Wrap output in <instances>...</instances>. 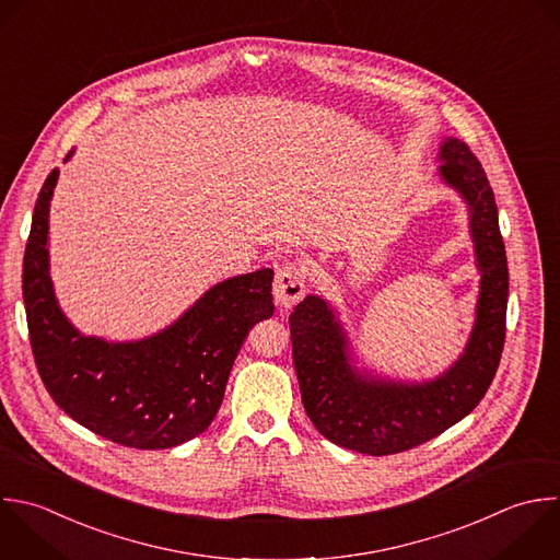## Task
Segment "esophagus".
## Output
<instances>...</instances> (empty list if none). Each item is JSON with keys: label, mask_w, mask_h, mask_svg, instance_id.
<instances>
[{"label": "esophagus", "mask_w": 560, "mask_h": 560, "mask_svg": "<svg viewBox=\"0 0 560 560\" xmlns=\"http://www.w3.org/2000/svg\"><path fill=\"white\" fill-rule=\"evenodd\" d=\"M306 293V273L298 265H284L276 271L273 298L282 308H291Z\"/></svg>", "instance_id": "34e87169"}]
</instances>
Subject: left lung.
Returning <instances> with one entry per match:
<instances>
[{
    "instance_id": "left-lung-1",
    "label": "left lung",
    "mask_w": 560,
    "mask_h": 560,
    "mask_svg": "<svg viewBox=\"0 0 560 560\" xmlns=\"http://www.w3.org/2000/svg\"><path fill=\"white\" fill-rule=\"evenodd\" d=\"M438 173L468 206L481 273L475 326L457 361L440 376L402 383L352 365L348 337L332 306L306 295L289 315L293 363L306 416L330 442L368 455L413 448L468 416L490 387L505 339L508 262L488 177L457 140L440 147Z\"/></svg>"
}]
</instances>
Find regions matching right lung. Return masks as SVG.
Masks as SVG:
<instances>
[{"label": "right lung", "instance_id": "obj_1", "mask_svg": "<svg viewBox=\"0 0 560 560\" xmlns=\"http://www.w3.org/2000/svg\"><path fill=\"white\" fill-rule=\"evenodd\" d=\"M57 179L59 168L42 186L24 254L28 332L46 389L70 418L116 444L155 451L192 440L214 420L249 328L273 315V269L214 284L177 322L140 341L88 337L63 315L50 278Z\"/></svg>", "mask_w": 560, "mask_h": 560}]
</instances>
